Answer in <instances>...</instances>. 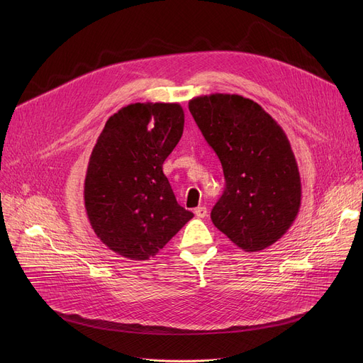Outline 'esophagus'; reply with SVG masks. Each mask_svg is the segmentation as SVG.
<instances>
[{"instance_id":"1","label":"esophagus","mask_w":363,"mask_h":363,"mask_svg":"<svg viewBox=\"0 0 363 363\" xmlns=\"http://www.w3.org/2000/svg\"><path fill=\"white\" fill-rule=\"evenodd\" d=\"M194 213H196L197 218H206V216H207V207L199 206V207L196 208V211H194Z\"/></svg>"}]
</instances>
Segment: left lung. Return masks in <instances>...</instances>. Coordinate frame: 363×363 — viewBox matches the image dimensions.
Here are the masks:
<instances>
[{
    "label": "left lung",
    "mask_w": 363,
    "mask_h": 363,
    "mask_svg": "<svg viewBox=\"0 0 363 363\" xmlns=\"http://www.w3.org/2000/svg\"><path fill=\"white\" fill-rule=\"evenodd\" d=\"M188 108L226 181L211 213L215 226L244 252L264 250L290 230L301 204L287 135L269 113L237 94L200 95Z\"/></svg>",
    "instance_id": "obj_1"
}]
</instances>
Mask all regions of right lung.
<instances>
[{"label": "right lung", "instance_id": "right-lung-1", "mask_svg": "<svg viewBox=\"0 0 363 363\" xmlns=\"http://www.w3.org/2000/svg\"><path fill=\"white\" fill-rule=\"evenodd\" d=\"M184 118L178 103H133L108 118L95 143L85 208L114 253L147 260L194 216L178 204L162 167L182 137Z\"/></svg>", "mask_w": 363, "mask_h": 363}]
</instances>
